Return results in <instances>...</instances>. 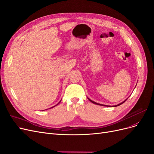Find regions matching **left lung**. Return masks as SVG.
Here are the masks:
<instances>
[{"label":"left lung","instance_id":"8db88e82","mask_svg":"<svg viewBox=\"0 0 154 154\" xmlns=\"http://www.w3.org/2000/svg\"><path fill=\"white\" fill-rule=\"evenodd\" d=\"M88 98V100H90V102H91L92 103H95V104H97V105H100V106H107V107H116V106H120L121 105V104H122L123 103H124V102H125L127 100V99L128 98H127L126 99V100H124L123 102H122V103H119V104H118V105H116V106H107V105H103V104H100V103H97V102H94V101H93V100H91V99H90V98Z\"/></svg>","mask_w":154,"mask_h":154}]
</instances>
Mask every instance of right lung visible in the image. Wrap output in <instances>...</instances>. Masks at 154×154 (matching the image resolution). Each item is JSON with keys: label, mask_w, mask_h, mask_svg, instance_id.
I'll list each match as a JSON object with an SVG mask.
<instances>
[{"label": "right lung", "mask_w": 154, "mask_h": 154, "mask_svg": "<svg viewBox=\"0 0 154 154\" xmlns=\"http://www.w3.org/2000/svg\"><path fill=\"white\" fill-rule=\"evenodd\" d=\"M61 101H60V102H61ZM60 102H59V103H57V105H58V104H59V103H60ZM57 105H56V106H53V107H55V106H57ZM52 107H51V108H52Z\"/></svg>", "instance_id": "right-lung-1"}]
</instances>
